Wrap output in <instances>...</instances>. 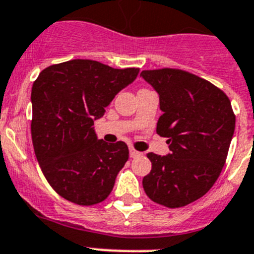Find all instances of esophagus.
I'll return each instance as SVG.
<instances>
[{
    "mask_svg": "<svg viewBox=\"0 0 254 254\" xmlns=\"http://www.w3.org/2000/svg\"><path fill=\"white\" fill-rule=\"evenodd\" d=\"M129 150H130V157H131V158H135V157H139V155L141 154V153L138 152L134 147H130Z\"/></svg>",
    "mask_w": 254,
    "mask_h": 254,
    "instance_id": "esophagus-1",
    "label": "esophagus"
}]
</instances>
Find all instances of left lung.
<instances>
[{
    "label": "left lung",
    "instance_id": "left-lung-1",
    "mask_svg": "<svg viewBox=\"0 0 254 254\" xmlns=\"http://www.w3.org/2000/svg\"><path fill=\"white\" fill-rule=\"evenodd\" d=\"M159 93L163 114L157 134L167 138L171 153H148L152 170L143 178L148 197L176 209L191 204L214 186L228 157L235 114L224 91L201 77L177 69L140 73Z\"/></svg>",
    "mask_w": 254,
    "mask_h": 254
}]
</instances>
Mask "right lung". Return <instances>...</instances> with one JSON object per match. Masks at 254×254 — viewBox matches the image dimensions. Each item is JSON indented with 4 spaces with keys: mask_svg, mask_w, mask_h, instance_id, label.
I'll list each match as a JSON object with an SVG mask.
<instances>
[{
    "mask_svg": "<svg viewBox=\"0 0 254 254\" xmlns=\"http://www.w3.org/2000/svg\"><path fill=\"white\" fill-rule=\"evenodd\" d=\"M139 68L115 69L90 59H72L43 69L31 90L34 150L47 181L73 204L91 206L113 191L129 158L124 141L97 139L93 120Z\"/></svg>",
    "mask_w": 254,
    "mask_h": 254,
    "instance_id": "1",
    "label": "right lung"
}]
</instances>
